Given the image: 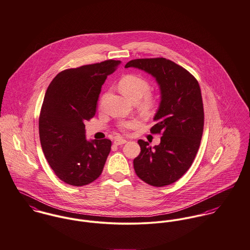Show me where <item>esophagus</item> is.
Listing matches in <instances>:
<instances>
[{
    "label": "esophagus",
    "instance_id": "esophagus-1",
    "mask_svg": "<svg viewBox=\"0 0 250 250\" xmlns=\"http://www.w3.org/2000/svg\"><path fill=\"white\" fill-rule=\"evenodd\" d=\"M125 143H126V140L124 138H116L115 141H114V144L116 146H121V145H124Z\"/></svg>",
    "mask_w": 250,
    "mask_h": 250
}]
</instances>
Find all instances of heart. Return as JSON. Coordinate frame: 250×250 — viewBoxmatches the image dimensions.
<instances>
[{"label": "heart", "mask_w": 250, "mask_h": 250, "mask_svg": "<svg viewBox=\"0 0 250 250\" xmlns=\"http://www.w3.org/2000/svg\"><path fill=\"white\" fill-rule=\"evenodd\" d=\"M119 89L124 96H125L131 102H139L144 98V105H149L152 103L151 98L149 97L150 84L149 83L140 77L138 75H126L119 83ZM135 122H125L121 125L122 128H129L135 125Z\"/></svg>", "instance_id": "obj_1"}]
</instances>
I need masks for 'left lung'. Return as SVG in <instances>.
Masks as SVG:
<instances>
[{
	"instance_id": "8db88e82",
	"label": "left lung",
	"mask_w": 250,
	"mask_h": 250,
	"mask_svg": "<svg viewBox=\"0 0 250 250\" xmlns=\"http://www.w3.org/2000/svg\"><path fill=\"white\" fill-rule=\"evenodd\" d=\"M152 76L160 89V104L151 133H161L159 145L139 140L141 152L133 160L140 179L154 187L178 180L192 166L204 125V112L197 81L183 67L163 58L134 59L125 68Z\"/></svg>"
}]
</instances>
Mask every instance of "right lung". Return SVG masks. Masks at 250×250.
I'll return each instance as SVG.
<instances>
[{"label": "right lung", "instance_id": "right-lung-1", "mask_svg": "<svg viewBox=\"0 0 250 250\" xmlns=\"http://www.w3.org/2000/svg\"><path fill=\"white\" fill-rule=\"evenodd\" d=\"M120 64L106 60L62 71L46 91L39 117L40 143L56 176L69 185H87L104 169L111 141L86 140L84 121L94 117L102 86Z\"/></svg>", "mask_w": 250, "mask_h": 250}]
</instances>
